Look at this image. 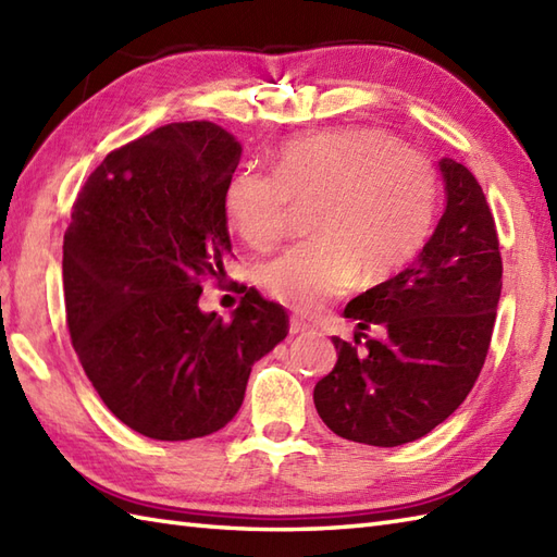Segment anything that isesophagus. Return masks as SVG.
Segmentation results:
<instances>
[{
    "instance_id": "obj_1",
    "label": "esophagus",
    "mask_w": 557,
    "mask_h": 557,
    "mask_svg": "<svg viewBox=\"0 0 557 557\" xmlns=\"http://www.w3.org/2000/svg\"><path fill=\"white\" fill-rule=\"evenodd\" d=\"M306 330H311V325L306 323V321H301V318L292 315V321H289V335H301V333H306Z\"/></svg>"
}]
</instances>
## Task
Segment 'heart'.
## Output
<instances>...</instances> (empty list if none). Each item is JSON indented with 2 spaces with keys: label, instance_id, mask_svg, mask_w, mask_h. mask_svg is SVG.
Returning <instances> with one entry per match:
<instances>
[{
  "label": "heart",
  "instance_id": "obj_1",
  "mask_svg": "<svg viewBox=\"0 0 557 557\" xmlns=\"http://www.w3.org/2000/svg\"><path fill=\"white\" fill-rule=\"evenodd\" d=\"M311 232L258 272L268 297L311 313L351 287L393 277L429 239L437 176L431 160L381 128H342L280 146L272 174L236 172L224 210L246 244L275 246L289 200H313Z\"/></svg>",
  "mask_w": 557,
  "mask_h": 557
}]
</instances>
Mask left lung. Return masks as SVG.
<instances>
[{
	"mask_svg": "<svg viewBox=\"0 0 557 557\" xmlns=\"http://www.w3.org/2000/svg\"><path fill=\"white\" fill-rule=\"evenodd\" d=\"M437 168L445 210L417 260L345 309L354 339L371 325L383 337L361 349L333 337L337 363L313 389L318 417L354 443L419 441L465 401L486 361L503 289L498 234L476 176L449 158Z\"/></svg>",
	"mask_w": 557,
	"mask_h": 557,
	"instance_id": "1",
	"label": "left lung"
}]
</instances>
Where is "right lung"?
Masks as SVG:
<instances>
[{"instance_id":"1","label":"right lung","mask_w":557,"mask_h":557,"mask_svg":"<svg viewBox=\"0 0 557 557\" xmlns=\"http://www.w3.org/2000/svg\"><path fill=\"white\" fill-rule=\"evenodd\" d=\"M239 160L218 124L160 126L110 152L71 212V342L108 409L152 441L227 425L251 366L289 333L285 309L253 287L227 323L198 306L200 280L224 275L232 251L224 191Z\"/></svg>"}]
</instances>
